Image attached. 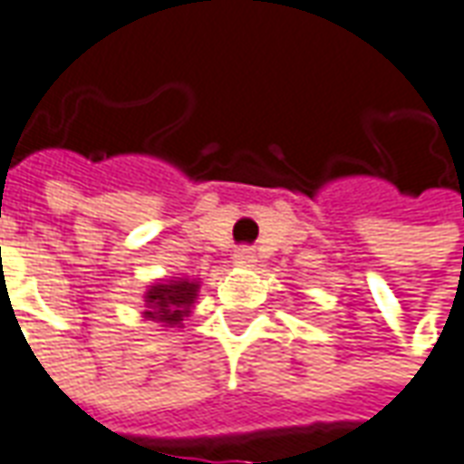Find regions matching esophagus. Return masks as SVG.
<instances>
[{"mask_svg":"<svg viewBox=\"0 0 464 464\" xmlns=\"http://www.w3.org/2000/svg\"><path fill=\"white\" fill-rule=\"evenodd\" d=\"M233 261H236V264H241V266H251V264L256 261V254H254V248H251V246H241V248H236V251H233Z\"/></svg>","mask_w":464,"mask_h":464,"instance_id":"obj_1","label":"esophagus"}]
</instances>
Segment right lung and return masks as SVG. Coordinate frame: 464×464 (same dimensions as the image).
I'll list each match as a JSON object with an SVG mask.
<instances>
[{
  "label": "right lung",
  "instance_id": "1",
  "mask_svg": "<svg viewBox=\"0 0 464 464\" xmlns=\"http://www.w3.org/2000/svg\"><path fill=\"white\" fill-rule=\"evenodd\" d=\"M198 282L175 279L167 285H154L147 292V317L154 323H165L169 327H179V323L190 314V307L198 297Z\"/></svg>",
  "mask_w": 464,
  "mask_h": 464
}]
</instances>
